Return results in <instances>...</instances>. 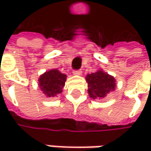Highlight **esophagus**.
<instances>
[{
	"instance_id": "34e87169",
	"label": "esophagus",
	"mask_w": 151,
	"mask_h": 151,
	"mask_svg": "<svg viewBox=\"0 0 151 151\" xmlns=\"http://www.w3.org/2000/svg\"><path fill=\"white\" fill-rule=\"evenodd\" d=\"M73 73L74 75L79 76V75H81V74H82V71H81V70H74Z\"/></svg>"
}]
</instances>
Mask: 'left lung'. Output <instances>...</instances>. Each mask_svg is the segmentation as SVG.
<instances>
[{"instance_id":"1","label":"left lung","mask_w":151,"mask_h":151,"mask_svg":"<svg viewBox=\"0 0 151 151\" xmlns=\"http://www.w3.org/2000/svg\"><path fill=\"white\" fill-rule=\"evenodd\" d=\"M86 80L88 86V94L93 99H102L115 89L114 78L101 70L87 74Z\"/></svg>"}]
</instances>
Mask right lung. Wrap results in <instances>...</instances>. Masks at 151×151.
<instances>
[{
	"mask_svg": "<svg viewBox=\"0 0 151 151\" xmlns=\"http://www.w3.org/2000/svg\"><path fill=\"white\" fill-rule=\"evenodd\" d=\"M65 80L66 75L56 69L46 72L38 79L39 86L47 97H55L61 93Z\"/></svg>",
	"mask_w": 151,
	"mask_h": 151,
	"instance_id": "right-lung-1",
	"label": "right lung"
}]
</instances>
